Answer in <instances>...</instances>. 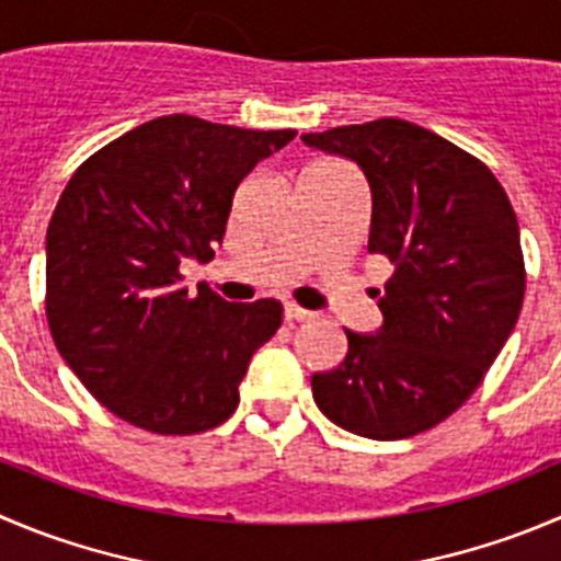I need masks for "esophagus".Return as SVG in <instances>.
<instances>
[{"label":"esophagus","mask_w":561,"mask_h":561,"mask_svg":"<svg viewBox=\"0 0 561 561\" xmlns=\"http://www.w3.org/2000/svg\"><path fill=\"white\" fill-rule=\"evenodd\" d=\"M286 322H306V319H311L313 313L306 311V308L295 306V302H286Z\"/></svg>","instance_id":"esophagus-1"}]
</instances>
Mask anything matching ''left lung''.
<instances>
[{
  "label": "left lung",
  "mask_w": 561,
  "mask_h": 561,
  "mask_svg": "<svg viewBox=\"0 0 561 561\" xmlns=\"http://www.w3.org/2000/svg\"><path fill=\"white\" fill-rule=\"evenodd\" d=\"M355 159L371 186L369 253L391 261L377 335L346 330L339 369L311 377L341 430L399 440L468 402L515 328L526 264L515 209L493 170L399 117L302 135Z\"/></svg>",
  "instance_id": "obj_1"
}]
</instances>
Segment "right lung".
Segmentation results:
<instances>
[{"label":"right lung","mask_w":561,"mask_h":561,"mask_svg":"<svg viewBox=\"0 0 561 561\" xmlns=\"http://www.w3.org/2000/svg\"><path fill=\"white\" fill-rule=\"evenodd\" d=\"M295 129L162 115L84 159L46 231V319L62 360L126 424L195 435L239 404L277 300L190 295L181 261L211 259L244 175Z\"/></svg>","instance_id":"1"}]
</instances>
